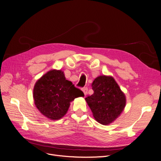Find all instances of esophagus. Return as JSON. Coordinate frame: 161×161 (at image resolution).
Returning <instances> with one entry per match:
<instances>
[{
	"mask_svg": "<svg viewBox=\"0 0 161 161\" xmlns=\"http://www.w3.org/2000/svg\"><path fill=\"white\" fill-rule=\"evenodd\" d=\"M82 90L84 92V94H85V95H86L87 92H88V88L87 87H83V88H82Z\"/></svg>",
	"mask_w": 161,
	"mask_h": 161,
	"instance_id": "obj_1",
	"label": "esophagus"
}]
</instances>
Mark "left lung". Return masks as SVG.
I'll return each mask as SVG.
<instances>
[{
	"label": "left lung",
	"mask_w": 161,
	"mask_h": 161,
	"mask_svg": "<svg viewBox=\"0 0 161 161\" xmlns=\"http://www.w3.org/2000/svg\"><path fill=\"white\" fill-rule=\"evenodd\" d=\"M94 94L85 98L95 119L102 125L115 120L126 105V97L111 76H99L93 81Z\"/></svg>",
	"instance_id": "left-lung-1"
}]
</instances>
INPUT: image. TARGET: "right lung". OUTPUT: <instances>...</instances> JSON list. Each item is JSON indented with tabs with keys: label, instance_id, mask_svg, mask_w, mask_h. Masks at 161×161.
Segmentation results:
<instances>
[{
	"label": "right lung",
	"instance_id": "1",
	"mask_svg": "<svg viewBox=\"0 0 161 161\" xmlns=\"http://www.w3.org/2000/svg\"><path fill=\"white\" fill-rule=\"evenodd\" d=\"M80 89L65 79L61 70H52L36 81L33 90L35 104L41 113L51 120H58L66 114L70 102L84 96Z\"/></svg>",
	"mask_w": 161,
	"mask_h": 161
}]
</instances>
